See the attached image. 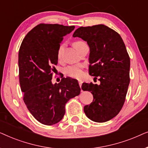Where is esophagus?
I'll return each mask as SVG.
<instances>
[{
    "instance_id": "esophagus-1",
    "label": "esophagus",
    "mask_w": 148,
    "mask_h": 148,
    "mask_svg": "<svg viewBox=\"0 0 148 148\" xmlns=\"http://www.w3.org/2000/svg\"><path fill=\"white\" fill-rule=\"evenodd\" d=\"M79 84L80 88H82V80H79Z\"/></svg>"
}]
</instances>
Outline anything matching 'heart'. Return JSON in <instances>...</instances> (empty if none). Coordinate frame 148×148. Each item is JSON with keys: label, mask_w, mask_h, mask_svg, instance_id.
<instances>
[{"label": "heart", "mask_w": 148, "mask_h": 148, "mask_svg": "<svg viewBox=\"0 0 148 148\" xmlns=\"http://www.w3.org/2000/svg\"><path fill=\"white\" fill-rule=\"evenodd\" d=\"M85 43V42H82V41H76L73 42V45L74 48H76L78 47L79 46L82 45V44ZM64 48V45L63 44H61L59 48H58V58L60 57V55H61V52L62 50ZM65 72L67 73L71 77H77V78H79L83 75V71H82V67L80 65H73V66H68L67 68L66 69Z\"/></svg>", "instance_id": "1"}]
</instances>
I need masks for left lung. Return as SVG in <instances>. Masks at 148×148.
<instances>
[{
    "mask_svg": "<svg viewBox=\"0 0 148 148\" xmlns=\"http://www.w3.org/2000/svg\"><path fill=\"white\" fill-rule=\"evenodd\" d=\"M73 37L87 42L89 73L99 77L100 82V85L83 83L82 90L90 91L94 97L93 102L84 106V112L94 122H106L121 111L130 82V58L126 47L117 32L102 24L79 27Z\"/></svg>",
    "mask_w": 148,
    "mask_h": 148,
    "instance_id": "1",
    "label": "left lung"
}]
</instances>
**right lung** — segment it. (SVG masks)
I'll list each match as a JSON object with an SVG mask.
<instances>
[{"mask_svg": "<svg viewBox=\"0 0 148 148\" xmlns=\"http://www.w3.org/2000/svg\"><path fill=\"white\" fill-rule=\"evenodd\" d=\"M74 29V25L39 24L28 32L20 46L18 63L23 100L42 124L52 125L61 121L66 103L80 94L75 79L68 77L58 84L52 82L60 44Z\"/></svg>", "mask_w": 148, "mask_h": 148, "instance_id": "1", "label": "right lung"}]
</instances>
